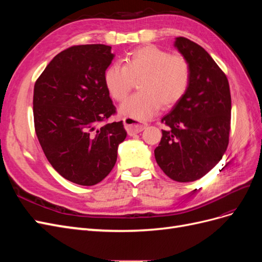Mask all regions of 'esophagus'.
Here are the masks:
<instances>
[{
    "label": "esophagus",
    "mask_w": 262,
    "mask_h": 262,
    "mask_svg": "<svg viewBox=\"0 0 262 262\" xmlns=\"http://www.w3.org/2000/svg\"><path fill=\"white\" fill-rule=\"evenodd\" d=\"M123 123H124V128L126 131H128L129 136L140 133L141 131H143L146 128V124L139 123L137 120H134V119H131V118H124Z\"/></svg>",
    "instance_id": "esophagus-1"
}]
</instances>
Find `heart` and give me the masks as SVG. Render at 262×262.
<instances>
[{"instance_id": "1", "label": "heart", "mask_w": 262, "mask_h": 262, "mask_svg": "<svg viewBox=\"0 0 262 262\" xmlns=\"http://www.w3.org/2000/svg\"><path fill=\"white\" fill-rule=\"evenodd\" d=\"M124 64L110 66L104 74V83L112 98L122 101L139 81L140 92L126 99L119 114L137 121H145L163 105L172 107L185 96L191 78L188 60L148 45L131 51Z\"/></svg>"}]
</instances>
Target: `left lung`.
<instances>
[{
	"instance_id": "8db88e82",
	"label": "left lung",
	"mask_w": 262,
	"mask_h": 262,
	"mask_svg": "<svg viewBox=\"0 0 262 262\" xmlns=\"http://www.w3.org/2000/svg\"><path fill=\"white\" fill-rule=\"evenodd\" d=\"M191 71L186 95L163 117L168 126L155 148V160L179 182L203 177L223 157L231 130V92L226 75L201 46L184 37L173 42Z\"/></svg>"
}]
</instances>
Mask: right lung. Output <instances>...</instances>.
<instances>
[{"label":"right lung","mask_w":262,"mask_h":262,"mask_svg":"<svg viewBox=\"0 0 262 262\" xmlns=\"http://www.w3.org/2000/svg\"><path fill=\"white\" fill-rule=\"evenodd\" d=\"M115 54L106 45L74 46L51 60L36 81L34 121L47 160L74 184L94 186L112 171L126 138L104 83Z\"/></svg>","instance_id":"add662e5"}]
</instances>
